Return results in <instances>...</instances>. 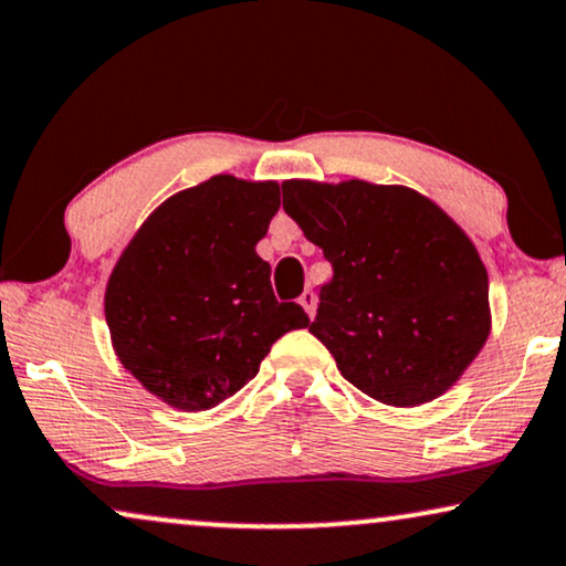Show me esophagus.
I'll use <instances>...</instances> for the list:
<instances>
[{
	"instance_id": "esophagus-1",
	"label": "esophagus",
	"mask_w": 566,
	"mask_h": 566,
	"mask_svg": "<svg viewBox=\"0 0 566 566\" xmlns=\"http://www.w3.org/2000/svg\"><path fill=\"white\" fill-rule=\"evenodd\" d=\"M298 304L304 306V312H306L308 316H314V314H316V296H314L312 291H304V293H301V296H298Z\"/></svg>"
}]
</instances>
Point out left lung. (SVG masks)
I'll list each match as a JSON object with an SVG mask.
<instances>
[{"label":"left lung","instance_id":"8db88e82","mask_svg":"<svg viewBox=\"0 0 566 566\" xmlns=\"http://www.w3.org/2000/svg\"><path fill=\"white\" fill-rule=\"evenodd\" d=\"M283 208L335 277L308 332L355 389L389 407L443 397L492 329L490 277L467 231L422 192L285 180Z\"/></svg>","mask_w":566,"mask_h":566}]
</instances>
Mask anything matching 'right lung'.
Masks as SVG:
<instances>
[{"instance_id":"add662e5","label":"right lung","mask_w":566,"mask_h":566,"mask_svg":"<svg viewBox=\"0 0 566 566\" xmlns=\"http://www.w3.org/2000/svg\"><path fill=\"white\" fill-rule=\"evenodd\" d=\"M277 208L275 180L216 175L154 208L120 252L105 285L113 353L167 407L221 405L277 337L308 327L298 304H277L254 252Z\"/></svg>"}]
</instances>
